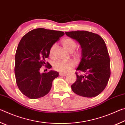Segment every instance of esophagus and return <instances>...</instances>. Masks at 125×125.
<instances>
[{
    "label": "esophagus",
    "instance_id": "obj_1",
    "mask_svg": "<svg viewBox=\"0 0 125 125\" xmlns=\"http://www.w3.org/2000/svg\"><path fill=\"white\" fill-rule=\"evenodd\" d=\"M59 75H60V76H63V77H64V76L66 75V74L62 73H60V74H59Z\"/></svg>",
    "mask_w": 125,
    "mask_h": 125
}]
</instances>
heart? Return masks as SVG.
<instances>
[{
  "mask_svg": "<svg viewBox=\"0 0 125 125\" xmlns=\"http://www.w3.org/2000/svg\"><path fill=\"white\" fill-rule=\"evenodd\" d=\"M62 45L65 49L68 51L69 52H72L77 47V44L71 38H65L62 41ZM56 44H53L50 47L49 50V54L50 57H53L54 54V51L56 48ZM75 56H79L80 53L79 51H77L74 53ZM55 70L60 72L62 73H66L69 71L72 70L74 67V63L72 61H68V62H62V61H57L55 62L53 65Z\"/></svg>",
  "mask_w": 125,
  "mask_h": 125,
  "instance_id": "heart-1",
  "label": "heart"
}]
</instances>
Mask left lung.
<instances>
[{"instance_id": "8db88e82", "label": "left lung", "mask_w": 125, "mask_h": 125, "mask_svg": "<svg viewBox=\"0 0 125 125\" xmlns=\"http://www.w3.org/2000/svg\"><path fill=\"white\" fill-rule=\"evenodd\" d=\"M75 40L82 48V59L76 70L77 75L71 85L73 92L80 96L93 98L104 90L110 77V57L105 42L100 36L87 31L65 32Z\"/></svg>"}]
</instances>
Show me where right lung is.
<instances>
[{"mask_svg": "<svg viewBox=\"0 0 125 125\" xmlns=\"http://www.w3.org/2000/svg\"><path fill=\"white\" fill-rule=\"evenodd\" d=\"M64 35L61 31L39 28L29 31L20 40L16 51L14 71L17 85L27 98H40L50 92L53 80L59 73L50 71L40 73V70L44 65L52 67L46 62L50 48Z\"/></svg>", "mask_w": 125, "mask_h": 125, "instance_id": "add662e5", "label": "right lung"}]
</instances>
